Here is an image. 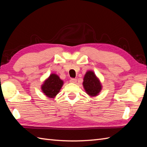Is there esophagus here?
Segmentation results:
<instances>
[{"instance_id": "34e87169", "label": "esophagus", "mask_w": 147, "mask_h": 147, "mask_svg": "<svg viewBox=\"0 0 147 147\" xmlns=\"http://www.w3.org/2000/svg\"><path fill=\"white\" fill-rule=\"evenodd\" d=\"M70 82L71 83H75L77 82V79L76 78H71L70 80Z\"/></svg>"}]
</instances>
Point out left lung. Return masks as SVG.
Returning <instances> with one entry per match:
<instances>
[{"label": "left lung", "mask_w": 147, "mask_h": 147, "mask_svg": "<svg viewBox=\"0 0 147 147\" xmlns=\"http://www.w3.org/2000/svg\"><path fill=\"white\" fill-rule=\"evenodd\" d=\"M83 87L88 95L91 97L98 95L102 90L99 80L92 71H88L83 78Z\"/></svg>", "instance_id": "obj_1"}]
</instances>
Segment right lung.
Returning a JSON list of instances; mask_svg holds the SVG:
<instances>
[{
    "label": "right lung",
    "instance_id": "obj_1",
    "mask_svg": "<svg viewBox=\"0 0 147 147\" xmlns=\"http://www.w3.org/2000/svg\"><path fill=\"white\" fill-rule=\"evenodd\" d=\"M63 85V81L60 79L58 75L52 74L44 82L41 88L45 95L50 98H54L58 94Z\"/></svg>",
    "mask_w": 147,
    "mask_h": 147
}]
</instances>
